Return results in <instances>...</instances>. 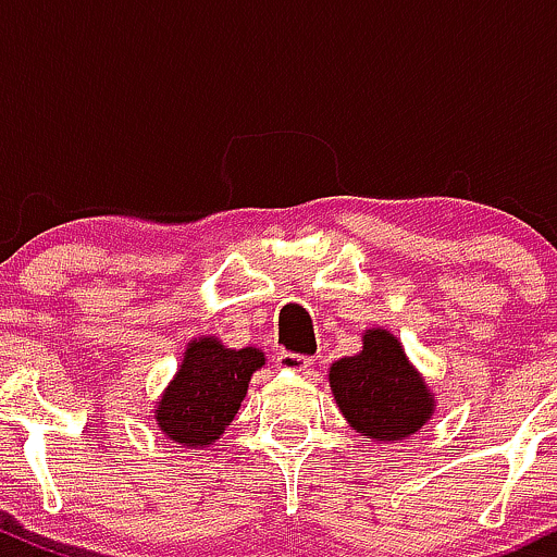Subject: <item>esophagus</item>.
<instances>
[{
  "label": "esophagus",
  "instance_id": "esophagus-1",
  "mask_svg": "<svg viewBox=\"0 0 557 557\" xmlns=\"http://www.w3.org/2000/svg\"><path fill=\"white\" fill-rule=\"evenodd\" d=\"M277 367L293 374H304V376L314 374V359H309V356H298V354H285V350L277 356Z\"/></svg>",
  "mask_w": 557,
  "mask_h": 557
}]
</instances>
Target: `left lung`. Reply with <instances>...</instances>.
<instances>
[{
  "label": "left lung",
  "mask_w": 557,
  "mask_h": 557,
  "mask_svg": "<svg viewBox=\"0 0 557 557\" xmlns=\"http://www.w3.org/2000/svg\"><path fill=\"white\" fill-rule=\"evenodd\" d=\"M330 389L343 419L372 443H400L434 417V393L385 327L361 332V350L330 367Z\"/></svg>",
  "instance_id": "8db88e82"
}]
</instances>
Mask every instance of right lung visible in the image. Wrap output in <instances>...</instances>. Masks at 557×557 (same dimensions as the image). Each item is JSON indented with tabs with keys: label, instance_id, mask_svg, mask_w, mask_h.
I'll return each mask as SVG.
<instances>
[{
	"label": "right lung",
	"instance_id": "1",
	"mask_svg": "<svg viewBox=\"0 0 557 557\" xmlns=\"http://www.w3.org/2000/svg\"><path fill=\"white\" fill-rule=\"evenodd\" d=\"M264 363V354L253 345L227 348L214 335L194 337L185 345L175 376L154 403L159 432L190 450L214 445L238 413L253 372Z\"/></svg>",
	"mask_w": 557,
	"mask_h": 557
}]
</instances>
